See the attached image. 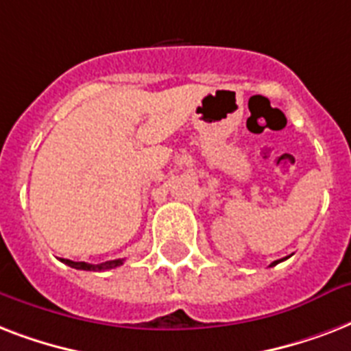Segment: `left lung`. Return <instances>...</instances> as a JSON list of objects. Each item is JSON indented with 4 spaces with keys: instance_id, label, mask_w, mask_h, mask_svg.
<instances>
[{
    "instance_id": "1",
    "label": "left lung",
    "mask_w": 351,
    "mask_h": 351,
    "mask_svg": "<svg viewBox=\"0 0 351 351\" xmlns=\"http://www.w3.org/2000/svg\"><path fill=\"white\" fill-rule=\"evenodd\" d=\"M278 262H282V261H275V262H271V266H275V264H278Z\"/></svg>"
}]
</instances>
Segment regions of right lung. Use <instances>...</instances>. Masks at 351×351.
I'll return each mask as SVG.
<instances>
[{
	"label": "right lung",
	"mask_w": 351,
	"mask_h": 351,
	"mask_svg": "<svg viewBox=\"0 0 351 351\" xmlns=\"http://www.w3.org/2000/svg\"><path fill=\"white\" fill-rule=\"evenodd\" d=\"M63 262L71 267H76V269H85V271H104V269H112V267H118L123 264V258H118V261H107L101 262V264H87V262H74L69 261V258H63Z\"/></svg>",
	"instance_id": "right-lung-1"
}]
</instances>
